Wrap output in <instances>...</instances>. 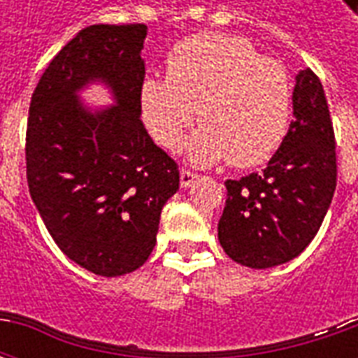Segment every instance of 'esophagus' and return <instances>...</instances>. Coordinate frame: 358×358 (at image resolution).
Masks as SVG:
<instances>
[{"mask_svg":"<svg viewBox=\"0 0 358 358\" xmlns=\"http://www.w3.org/2000/svg\"><path fill=\"white\" fill-rule=\"evenodd\" d=\"M197 174H194V172H189V171H180V186L182 187H192L197 182Z\"/></svg>","mask_w":358,"mask_h":358,"instance_id":"34e87169","label":"esophagus"}]
</instances>
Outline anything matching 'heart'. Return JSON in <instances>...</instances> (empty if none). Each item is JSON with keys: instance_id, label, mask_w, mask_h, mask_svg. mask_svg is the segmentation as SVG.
<instances>
[{"instance_id": "heart-1", "label": "heart", "mask_w": 358, "mask_h": 358, "mask_svg": "<svg viewBox=\"0 0 358 358\" xmlns=\"http://www.w3.org/2000/svg\"><path fill=\"white\" fill-rule=\"evenodd\" d=\"M166 73L140 86L141 118L161 145L180 148L195 107L203 122L186 143L194 164L230 159L248 169L282 145L292 118V80L251 42L222 32L189 36L169 51Z\"/></svg>"}]
</instances>
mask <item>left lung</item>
I'll return each instance as SVG.
<instances>
[{
  "label": "left lung",
  "instance_id": "left-lung-1",
  "mask_svg": "<svg viewBox=\"0 0 358 358\" xmlns=\"http://www.w3.org/2000/svg\"><path fill=\"white\" fill-rule=\"evenodd\" d=\"M293 122L263 172L226 180L218 241L236 263L272 268L303 253L330 209L338 164L328 101L310 69L295 74Z\"/></svg>",
  "mask_w": 358,
  "mask_h": 358
}]
</instances>
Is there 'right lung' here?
<instances>
[{"label":"right lung","mask_w":358,"mask_h":358,"mask_svg":"<svg viewBox=\"0 0 358 358\" xmlns=\"http://www.w3.org/2000/svg\"><path fill=\"white\" fill-rule=\"evenodd\" d=\"M145 24H94L53 57L28 110L27 178L36 209L71 261L97 276L140 268L155 248L178 166L141 122ZM110 90L92 108L80 92Z\"/></svg>","instance_id":"1"}]
</instances>
